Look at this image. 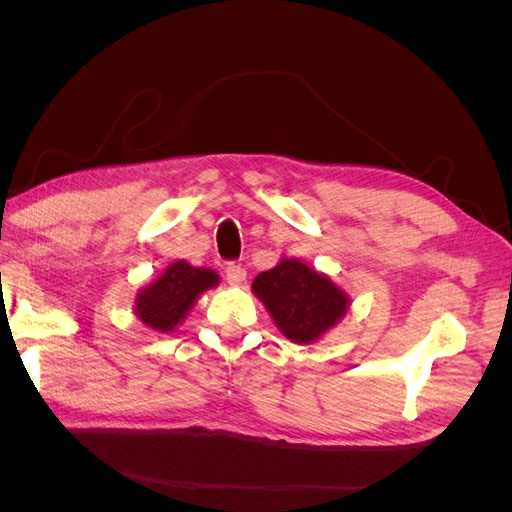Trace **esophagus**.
Here are the masks:
<instances>
[{
	"mask_svg": "<svg viewBox=\"0 0 512 512\" xmlns=\"http://www.w3.org/2000/svg\"><path fill=\"white\" fill-rule=\"evenodd\" d=\"M245 277H247V273H245V269H243L241 265H235V262H230V265L226 267V282H228L230 286L243 284Z\"/></svg>",
	"mask_w": 512,
	"mask_h": 512,
	"instance_id": "obj_1",
	"label": "esophagus"
}]
</instances>
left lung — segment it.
Wrapping results in <instances>:
<instances>
[{
    "mask_svg": "<svg viewBox=\"0 0 512 512\" xmlns=\"http://www.w3.org/2000/svg\"><path fill=\"white\" fill-rule=\"evenodd\" d=\"M275 327L294 344H314L329 333L350 309V297L329 275L299 258H282L252 282Z\"/></svg>",
    "mask_w": 512,
    "mask_h": 512,
    "instance_id": "left-lung-1",
    "label": "left lung"
}]
</instances>
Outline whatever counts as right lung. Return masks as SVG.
Here are the masks:
<instances>
[{
  "label": "right lung",
  "mask_w": 512,
  "mask_h": 512,
  "mask_svg": "<svg viewBox=\"0 0 512 512\" xmlns=\"http://www.w3.org/2000/svg\"><path fill=\"white\" fill-rule=\"evenodd\" d=\"M218 282L220 275L213 269L192 267L190 262L175 260L136 294L134 314L149 329L170 333L190 314L200 294L215 288Z\"/></svg>",
  "instance_id": "obj_1"
}]
</instances>
